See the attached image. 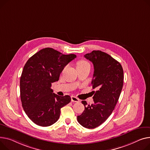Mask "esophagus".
Segmentation results:
<instances>
[{"label":"esophagus","instance_id":"1","mask_svg":"<svg viewBox=\"0 0 150 150\" xmlns=\"http://www.w3.org/2000/svg\"><path fill=\"white\" fill-rule=\"evenodd\" d=\"M71 101L72 102H75V103H79V101H79V99L78 98H76V97L74 96H71Z\"/></svg>","mask_w":150,"mask_h":150}]
</instances>
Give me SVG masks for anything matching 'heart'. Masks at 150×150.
<instances>
[{
	"mask_svg": "<svg viewBox=\"0 0 150 150\" xmlns=\"http://www.w3.org/2000/svg\"><path fill=\"white\" fill-rule=\"evenodd\" d=\"M88 64H89L87 62H86L85 60H80L77 63V67H82V66H86V65H88Z\"/></svg>",
	"mask_w": 150,
	"mask_h": 150,
	"instance_id": "heart-1",
	"label": "heart"
}]
</instances>
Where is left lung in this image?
Listing matches in <instances>:
<instances>
[{
    "mask_svg": "<svg viewBox=\"0 0 150 150\" xmlns=\"http://www.w3.org/2000/svg\"><path fill=\"white\" fill-rule=\"evenodd\" d=\"M84 57L93 64L92 84L97 91H93V104L87 105L82 101L85 109L77 120L83 127L92 129L104 122L115 109L123 87L124 71L120 63L101 51H93Z\"/></svg>",
    "mask_w": 150,
    "mask_h": 150,
    "instance_id": "left-lung-1",
    "label": "left lung"
}]
</instances>
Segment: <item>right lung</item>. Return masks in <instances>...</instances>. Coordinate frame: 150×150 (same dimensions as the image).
Instances as JSON below:
<instances>
[{
	"label": "right lung",
	"instance_id": "1",
	"mask_svg": "<svg viewBox=\"0 0 150 150\" xmlns=\"http://www.w3.org/2000/svg\"><path fill=\"white\" fill-rule=\"evenodd\" d=\"M76 56L64 55L56 50L44 48L29 58L20 80L21 99L27 116L35 124L47 127L56 122L61 108L69 104V95L59 96L51 88L58 81L64 67Z\"/></svg>",
	"mask_w": 150,
	"mask_h": 150
}]
</instances>
